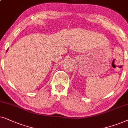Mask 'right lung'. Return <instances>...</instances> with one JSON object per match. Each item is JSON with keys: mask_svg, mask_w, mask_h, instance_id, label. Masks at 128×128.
Segmentation results:
<instances>
[{"mask_svg": "<svg viewBox=\"0 0 128 128\" xmlns=\"http://www.w3.org/2000/svg\"><path fill=\"white\" fill-rule=\"evenodd\" d=\"M7 51H8V50H7Z\"/></svg>", "mask_w": 128, "mask_h": 128, "instance_id": "add662e5", "label": "right lung"}]
</instances>
